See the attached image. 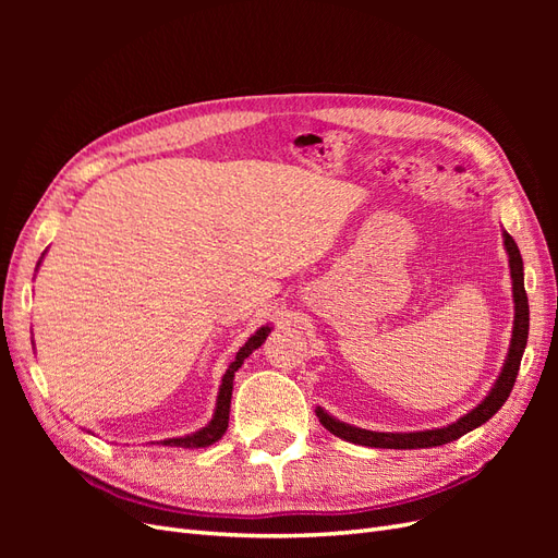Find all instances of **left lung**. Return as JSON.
<instances>
[{
	"label": "left lung",
	"mask_w": 558,
	"mask_h": 558,
	"mask_svg": "<svg viewBox=\"0 0 558 558\" xmlns=\"http://www.w3.org/2000/svg\"><path fill=\"white\" fill-rule=\"evenodd\" d=\"M502 246H505V253H508L510 277H512V302H514L512 337H510L508 356H505V363L500 367L494 386L488 388V393L475 404V408H472L468 414H463L461 418L451 421V424H447V426L428 428V430H410V433H381V430L359 428V426L344 424V421H340V418H335L324 408H316V416L320 424H324L326 430H330L337 437H342V440H347V442L363 445V447L428 449V447H440V445L459 440L461 435L486 424V421L502 408L505 400L510 398V391L514 386L519 365H521L523 349H526V342H529V298H526V289H523V260H521L519 246L510 238L508 230H502Z\"/></svg>",
	"instance_id": "left-lung-1"
}]
</instances>
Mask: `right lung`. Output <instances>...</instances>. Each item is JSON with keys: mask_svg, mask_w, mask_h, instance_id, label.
<instances>
[{"mask_svg": "<svg viewBox=\"0 0 558 558\" xmlns=\"http://www.w3.org/2000/svg\"><path fill=\"white\" fill-rule=\"evenodd\" d=\"M46 256V251L41 253V258L37 263V269L41 265ZM272 332V326H260L256 332H253L248 340L244 342V347H240L238 356H234V361L228 365L226 375L221 379V386H218V396H216V408H214V414H211V421L205 426L199 428L195 433H189V435H181V437H167V440H160L158 445L162 447H181V449H199V447H209L214 445L216 440H221L223 433L228 430V418H230V398H232V379H234V373L242 367V363L251 356L253 351H256L265 340L267 335ZM35 344V342H32ZM156 445V442H150Z\"/></svg>", "mask_w": 558, "mask_h": 558, "instance_id": "right-lung-1", "label": "right lung"}]
</instances>
